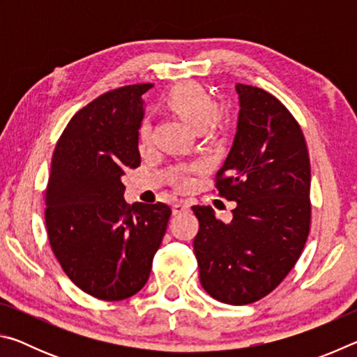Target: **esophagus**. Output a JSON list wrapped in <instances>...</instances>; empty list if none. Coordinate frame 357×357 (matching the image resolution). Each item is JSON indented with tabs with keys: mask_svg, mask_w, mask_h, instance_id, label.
I'll return each instance as SVG.
<instances>
[{
	"mask_svg": "<svg viewBox=\"0 0 357 357\" xmlns=\"http://www.w3.org/2000/svg\"><path fill=\"white\" fill-rule=\"evenodd\" d=\"M189 203L185 202H179L173 204V214H181V213H187L189 211Z\"/></svg>",
	"mask_w": 357,
	"mask_h": 357,
	"instance_id": "1",
	"label": "esophagus"
}]
</instances>
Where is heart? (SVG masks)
Returning a JSON list of instances; mask_svg holds the SVG:
<instances>
[{
  "label": "heart",
  "mask_w": 357,
  "mask_h": 357,
  "mask_svg": "<svg viewBox=\"0 0 357 357\" xmlns=\"http://www.w3.org/2000/svg\"><path fill=\"white\" fill-rule=\"evenodd\" d=\"M167 105L172 112L183 118L187 124L197 130H202L214 119L215 116V102L211 98L206 89L193 83L178 84L167 96ZM138 138L142 144H146L151 140V124L149 121H143L138 130ZM179 184L185 187L189 179L181 178Z\"/></svg>",
  "instance_id": "obj_1"
}]
</instances>
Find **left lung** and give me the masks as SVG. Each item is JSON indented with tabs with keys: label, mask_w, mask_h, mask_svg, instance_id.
<instances>
[{
	"label": "left lung",
	"mask_w": 357,
	"mask_h": 357,
	"mask_svg": "<svg viewBox=\"0 0 357 357\" xmlns=\"http://www.w3.org/2000/svg\"><path fill=\"white\" fill-rule=\"evenodd\" d=\"M238 130L215 174L220 197L236 202L231 222L192 206L200 222L193 250L209 296L252 304L285 279L310 231V159L298 121L273 94L236 84Z\"/></svg>",
	"instance_id": "obj_1"
}]
</instances>
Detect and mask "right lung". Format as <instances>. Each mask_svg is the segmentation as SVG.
<instances>
[{
	"label": "right lung",
	"mask_w": 357,
	"mask_h": 357,
	"mask_svg": "<svg viewBox=\"0 0 357 357\" xmlns=\"http://www.w3.org/2000/svg\"><path fill=\"white\" fill-rule=\"evenodd\" d=\"M151 83L99 96L56 143L45 190L48 241L66 275L102 301H123L149 279L167 231L168 204L126 203L123 176L140 165L142 96Z\"/></svg>",
	"instance_id": "add662e5"
}]
</instances>
